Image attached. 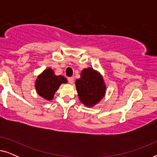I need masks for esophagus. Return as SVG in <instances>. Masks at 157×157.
I'll return each instance as SVG.
<instances>
[{"instance_id": "1", "label": "esophagus", "mask_w": 157, "mask_h": 157, "mask_svg": "<svg viewBox=\"0 0 157 157\" xmlns=\"http://www.w3.org/2000/svg\"><path fill=\"white\" fill-rule=\"evenodd\" d=\"M68 81L71 84H72V83H74V78H73V77H69V78H68Z\"/></svg>"}]
</instances>
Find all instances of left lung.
Masks as SVG:
<instances>
[{
  "label": "left lung",
  "instance_id": "left-lung-1",
  "mask_svg": "<svg viewBox=\"0 0 157 157\" xmlns=\"http://www.w3.org/2000/svg\"><path fill=\"white\" fill-rule=\"evenodd\" d=\"M79 100L87 107L97 104L106 94V84L99 72L89 67L81 72L80 78L76 80Z\"/></svg>",
  "mask_w": 157,
  "mask_h": 157
}]
</instances>
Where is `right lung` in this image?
I'll use <instances>...</instances> for the list:
<instances>
[{"label":"right lung","mask_w":157,"mask_h":157,"mask_svg":"<svg viewBox=\"0 0 157 157\" xmlns=\"http://www.w3.org/2000/svg\"><path fill=\"white\" fill-rule=\"evenodd\" d=\"M67 83V79L63 76H56L52 68L45 69L36 78L35 87L38 95L45 99L51 101L55 92L62 83Z\"/></svg>","instance_id":"1"}]
</instances>
